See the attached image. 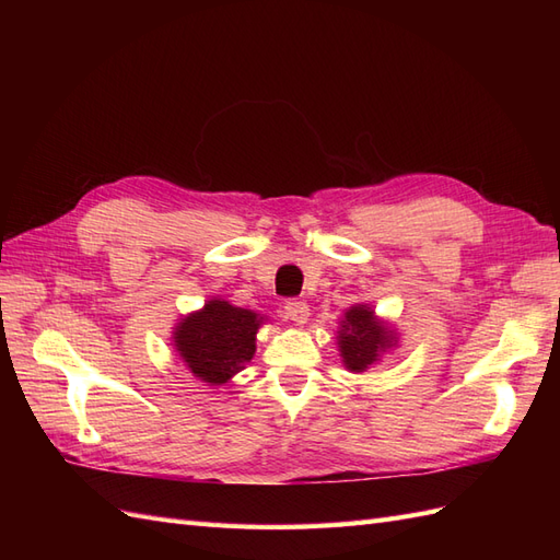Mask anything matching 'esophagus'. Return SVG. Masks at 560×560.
<instances>
[{"label":"esophagus","instance_id":"obj_1","mask_svg":"<svg viewBox=\"0 0 560 560\" xmlns=\"http://www.w3.org/2000/svg\"><path fill=\"white\" fill-rule=\"evenodd\" d=\"M284 317L296 322V325H306L308 317H311V308L306 301H299V299H292L284 303Z\"/></svg>","mask_w":560,"mask_h":560}]
</instances>
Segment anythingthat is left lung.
Wrapping results in <instances>:
<instances>
[{"mask_svg":"<svg viewBox=\"0 0 560 560\" xmlns=\"http://www.w3.org/2000/svg\"><path fill=\"white\" fill-rule=\"evenodd\" d=\"M336 338L346 369L358 371V374L376 364L381 354L397 341L395 331L381 322L369 306H352L346 311Z\"/></svg>","mask_w":560,"mask_h":560,"instance_id":"left-lung-1","label":"left lung"}]
</instances>
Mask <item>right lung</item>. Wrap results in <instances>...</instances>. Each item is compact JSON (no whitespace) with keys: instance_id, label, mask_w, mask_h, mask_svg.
<instances>
[{"instance_id":"obj_1","label":"right lung","mask_w":560,"mask_h":560,"mask_svg":"<svg viewBox=\"0 0 560 560\" xmlns=\"http://www.w3.org/2000/svg\"><path fill=\"white\" fill-rule=\"evenodd\" d=\"M261 322L254 311L212 299L177 322L173 346L198 381L224 385L254 358Z\"/></svg>"}]
</instances>
